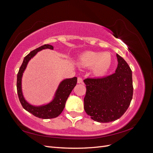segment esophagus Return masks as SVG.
<instances>
[{
    "label": "esophagus",
    "mask_w": 153,
    "mask_h": 153,
    "mask_svg": "<svg viewBox=\"0 0 153 153\" xmlns=\"http://www.w3.org/2000/svg\"><path fill=\"white\" fill-rule=\"evenodd\" d=\"M77 82H78V84H82V83L83 82L82 78H80V77H78V79H77Z\"/></svg>",
    "instance_id": "esophagus-1"
}]
</instances>
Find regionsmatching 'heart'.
<instances>
[{
    "instance_id": "b5f03b06",
    "label": "heart",
    "mask_w": 153,
    "mask_h": 153,
    "mask_svg": "<svg viewBox=\"0 0 153 153\" xmlns=\"http://www.w3.org/2000/svg\"><path fill=\"white\" fill-rule=\"evenodd\" d=\"M79 62L85 67L92 66V72L97 76H103L108 71L112 63V58L108 52H100L86 51L79 57Z\"/></svg>"
}]
</instances>
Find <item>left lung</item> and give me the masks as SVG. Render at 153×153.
<instances>
[{
    "label": "left lung",
    "instance_id": "8db88e82",
    "mask_svg": "<svg viewBox=\"0 0 153 153\" xmlns=\"http://www.w3.org/2000/svg\"><path fill=\"white\" fill-rule=\"evenodd\" d=\"M117 68L112 75L87 78L84 109L98 123L116 121L126 112L133 97L132 71L125 60L116 54Z\"/></svg>",
    "mask_w": 153,
    "mask_h": 153
}]
</instances>
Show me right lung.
I'll return each mask as SVG.
<instances>
[{
    "label": "right lung",
    "instance_id": "1",
    "mask_svg": "<svg viewBox=\"0 0 153 153\" xmlns=\"http://www.w3.org/2000/svg\"><path fill=\"white\" fill-rule=\"evenodd\" d=\"M45 49L53 50V48L52 45H45L32 51L24 58L17 75L16 87L18 98L24 108L37 117L48 119L57 117L62 113L65 107L68 98L76 85L77 78L75 76L71 78H65L60 82L52 100L50 102L40 105H34L29 103L25 100L22 91L23 75L31 59L33 58L38 52Z\"/></svg>",
    "mask_w": 153,
    "mask_h": 153
}]
</instances>
